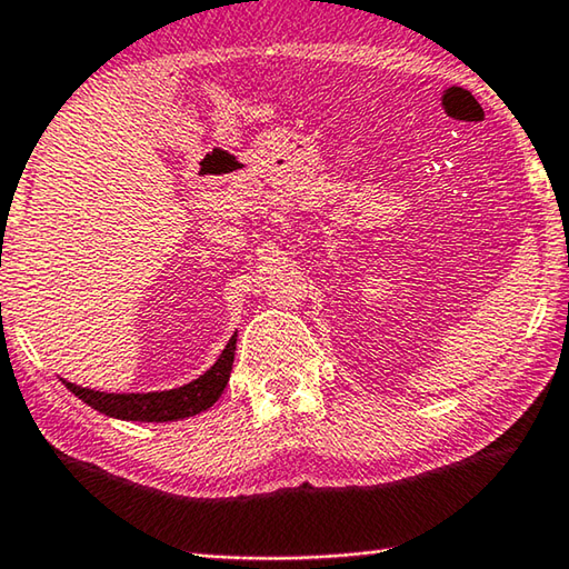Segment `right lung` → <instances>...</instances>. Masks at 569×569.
<instances>
[{"label": "right lung", "instance_id": "obj_1", "mask_svg": "<svg viewBox=\"0 0 569 569\" xmlns=\"http://www.w3.org/2000/svg\"><path fill=\"white\" fill-rule=\"evenodd\" d=\"M233 356H236V336L228 341L223 353H220V359L210 366L203 377H198L196 381L186 383V387L170 389V391L104 393V391L82 389L70 381H64V387L70 389L77 399L88 403V407L98 409L100 413H108V417H114V419L176 421V419L196 417V413L213 407L230 379Z\"/></svg>", "mask_w": 569, "mask_h": 569}]
</instances>
